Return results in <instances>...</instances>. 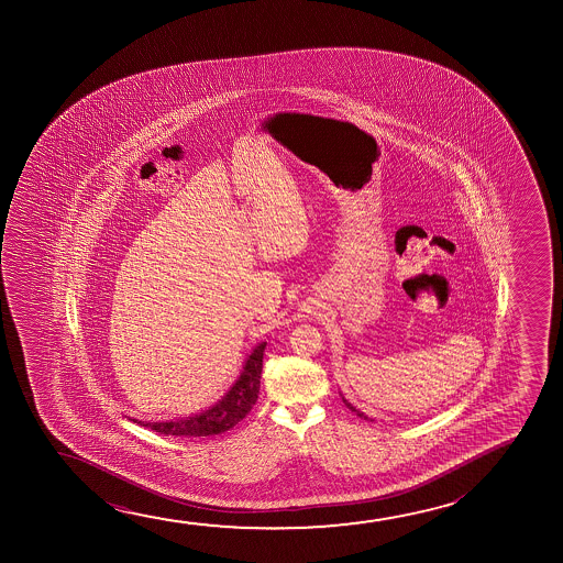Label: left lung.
I'll return each mask as SVG.
<instances>
[{"mask_svg":"<svg viewBox=\"0 0 563 563\" xmlns=\"http://www.w3.org/2000/svg\"><path fill=\"white\" fill-rule=\"evenodd\" d=\"M344 401H346V400H344ZM346 406H347V408L352 409V411H355V413H357V416L363 417V419H367V416H363L362 411H357V409H355L354 406H352V404H347V401H346Z\"/></svg>","mask_w":563,"mask_h":563,"instance_id":"1","label":"left lung"}]
</instances>
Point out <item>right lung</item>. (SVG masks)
Here are the masks:
<instances>
[{
  "mask_svg": "<svg viewBox=\"0 0 563 563\" xmlns=\"http://www.w3.org/2000/svg\"><path fill=\"white\" fill-rule=\"evenodd\" d=\"M265 346H267V342L255 347L247 357L239 380L234 383L223 400L208 411H203L200 416L188 417V419L169 421V423H147V421L144 423L136 419L134 421L152 431L165 434V437H188L190 439V437H211V434L229 431L250 413V409L254 408V404L257 401Z\"/></svg>",
  "mask_w": 563,
  "mask_h": 563,
  "instance_id": "obj_1",
  "label": "right lung"
}]
</instances>
